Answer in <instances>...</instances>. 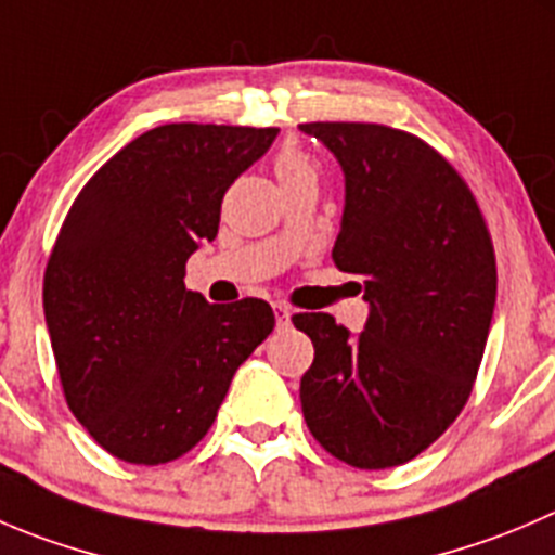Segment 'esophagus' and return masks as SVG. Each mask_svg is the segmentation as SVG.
Masks as SVG:
<instances>
[{
  "mask_svg": "<svg viewBox=\"0 0 555 555\" xmlns=\"http://www.w3.org/2000/svg\"><path fill=\"white\" fill-rule=\"evenodd\" d=\"M273 314H276V327H279V331L289 327V317H293V311H289L287 306H284V304H273Z\"/></svg>",
  "mask_w": 555,
  "mask_h": 555,
  "instance_id": "esophagus-1",
  "label": "esophagus"
}]
</instances>
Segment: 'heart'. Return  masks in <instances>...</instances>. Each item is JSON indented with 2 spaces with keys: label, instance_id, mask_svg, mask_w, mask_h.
Here are the masks:
<instances>
[{
  "label": "heart",
  "instance_id": "heart-1",
  "mask_svg": "<svg viewBox=\"0 0 555 555\" xmlns=\"http://www.w3.org/2000/svg\"><path fill=\"white\" fill-rule=\"evenodd\" d=\"M273 173H276L279 184L289 186L298 181H317V165L298 149H282L273 159Z\"/></svg>",
  "mask_w": 555,
  "mask_h": 555
}]
</instances>
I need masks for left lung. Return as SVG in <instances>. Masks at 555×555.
Wrapping results in <instances>:
<instances>
[{
    "instance_id": "left-lung-1",
    "label": "left lung",
    "mask_w": 555,
    "mask_h": 555,
    "mask_svg": "<svg viewBox=\"0 0 555 555\" xmlns=\"http://www.w3.org/2000/svg\"><path fill=\"white\" fill-rule=\"evenodd\" d=\"M344 173L333 262L363 284L360 333L295 314L314 344L300 406L317 442L358 469L412 461L459 417L475 385L496 260L482 214L453 165L382 124H300Z\"/></svg>"
}]
</instances>
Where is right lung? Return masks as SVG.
I'll list each match as a JSON object with an SVG mask.
<instances>
[{
    "instance_id": "add662e5",
    "label": "right lung",
    "mask_w": 555,
    "mask_h": 555,
    "mask_svg": "<svg viewBox=\"0 0 555 555\" xmlns=\"http://www.w3.org/2000/svg\"><path fill=\"white\" fill-rule=\"evenodd\" d=\"M276 134L149 129L91 176L64 219L42 282L48 336L69 409L116 459L157 466L195 448L273 331L266 300L214 306L184 273L217 238L228 186Z\"/></svg>"
}]
</instances>
